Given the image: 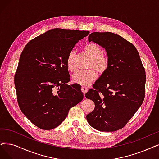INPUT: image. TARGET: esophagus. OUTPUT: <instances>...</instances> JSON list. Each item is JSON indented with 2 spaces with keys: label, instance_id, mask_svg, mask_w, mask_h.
<instances>
[{
  "label": "esophagus",
  "instance_id": "34e87169",
  "mask_svg": "<svg viewBox=\"0 0 159 159\" xmlns=\"http://www.w3.org/2000/svg\"><path fill=\"white\" fill-rule=\"evenodd\" d=\"M87 91H88V89L86 87H85V86L81 87V91L84 93V94H85L87 92Z\"/></svg>",
  "mask_w": 159,
  "mask_h": 159
}]
</instances>
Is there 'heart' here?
Wrapping results in <instances>:
<instances>
[{
    "label": "heart",
    "mask_w": 159,
    "mask_h": 159,
    "mask_svg": "<svg viewBox=\"0 0 159 159\" xmlns=\"http://www.w3.org/2000/svg\"><path fill=\"white\" fill-rule=\"evenodd\" d=\"M84 52L91 58L89 61L87 68H90L84 71H78L72 75V81L84 86L90 84L96 80L97 74H104L108 69L110 60L107 56L102 54V50L97 43H90L84 47ZM66 66L70 71L74 72L76 70L75 62V52L72 51L68 55Z\"/></svg>",
    "instance_id": "1"
}]
</instances>
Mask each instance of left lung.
<instances>
[{
    "mask_svg": "<svg viewBox=\"0 0 159 159\" xmlns=\"http://www.w3.org/2000/svg\"><path fill=\"white\" fill-rule=\"evenodd\" d=\"M105 48L110 60L107 70L85 94L94 103L88 123L102 132H113L127 124L145 98L146 75L135 46L110 32L93 33L89 42Z\"/></svg>",
    "mask_w": 159,
    "mask_h": 159,
    "instance_id": "1",
    "label": "left lung"
}]
</instances>
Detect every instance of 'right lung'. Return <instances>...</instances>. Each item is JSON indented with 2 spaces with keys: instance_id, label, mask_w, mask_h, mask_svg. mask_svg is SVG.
Listing matches in <instances>:
<instances>
[{
  "instance_id": "obj_1",
  "label": "right lung",
  "mask_w": 159,
  "mask_h": 159,
  "mask_svg": "<svg viewBox=\"0 0 159 159\" xmlns=\"http://www.w3.org/2000/svg\"><path fill=\"white\" fill-rule=\"evenodd\" d=\"M89 31L53 29L35 37L20 55L14 76L20 108L42 130L60 125L84 98L78 84L69 85L68 53Z\"/></svg>"
}]
</instances>
